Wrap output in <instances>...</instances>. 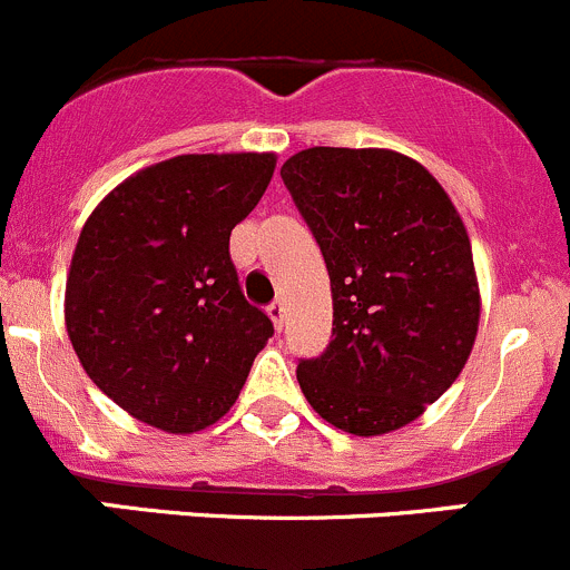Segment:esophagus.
<instances>
[{
  "instance_id": "esophagus-1",
  "label": "esophagus",
  "mask_w": 570,
  "mask_h": 570,
  "mask_svg": "<svg viewBox=\"0 0 570 570\" xmlns=\"http://www.w3.org/2000/svg\"><path fill=\"white\" fill-rule=\"evenodd\" d=\"M268 315H272L274 326H277V330H283V326H285V304L283 302H272V304H268Z\"/></svg>"
}]
</instances>
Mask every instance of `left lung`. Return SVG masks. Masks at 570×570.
Returning a JSON list of instances; mask_svg holds the SVG:
<instances>
[{"instance_id":"left-lung-1","label":"left lung","mask_w":570,"mask_h":570,"mask_svg":"<svg viewBox=\"0 0 570 570\" xmlns=\"http://www.w3.org/2000/svg\"><path fill=\"white\" fill-rule=\"evenodd\" d=\"M279 174L332 285V341L298 360L302 393L348 435L399 430L452 387L474 348L463 218L421 163L391 149L313 146Z\"/></svg>"}]
</instances>
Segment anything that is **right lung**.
Returning a JSON list of instances; mask_svg holds the SVG:
<instances>
[{
    "label": "right lung",
    "instance_id": "obj_1",
    "mask_svg": "<svg viewBox=\"0 0 570 570\" xmlns=\"http://www.w3.org/2000/svg\"><path fill=\"white\" fill-rule=\"evenodd\" d=\"M274 166L272 151L179 155L124 179L88 216L66 330L86 374L132 419L174 435L216 424L274 335L229 257Z\"/></svg>",
    "mask_w": 570,
    "mask_h": 570
}]
</instances>
